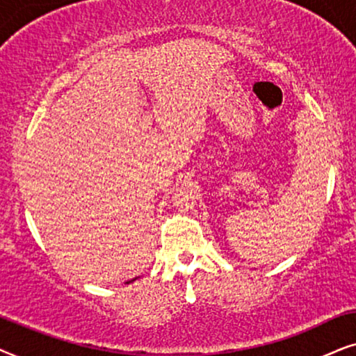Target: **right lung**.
<instances>
[{"mask_svg":"<svg viewBox=\"0 0 356 356\" xmlns=\"http://www.w3.org/2000/svg\"><path fill=\"white\" fill-rule=\"evenodd\" d=\"M131 282H134V280H131ZM127 283H130V282H127Z\"/></svg>","mask_w":356,"mask_h":356,"instance_id":"right-lung-1","label":"right lung"}]
</instances>
